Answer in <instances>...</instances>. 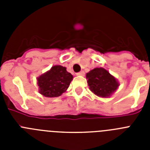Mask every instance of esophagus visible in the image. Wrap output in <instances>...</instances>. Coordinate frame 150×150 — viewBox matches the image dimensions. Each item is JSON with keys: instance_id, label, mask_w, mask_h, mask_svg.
Masks as SVG:
<instances>
[{"instance_id": "1", "label": "esophagus", "mask_w": 150, "mask_h": 150, "mask_svg": "<svg viewBox=\"0 0 150 150\" xmlns=\"http://www.w3.org/2000/svg\"><path fill=\"white\" fill-rule=\"evenodd\" d=\"M76 75H77V76H84L85 72L84 71H80V72L77 73V74H76Z\"/></svg>"}]
</instances>
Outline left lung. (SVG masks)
Wrapping results in <instances>:
<instances>
[{
  "instance_id": "left-lung-1",
  "label": "left lung",
  "mask_w": 150,
  "mask_h": 150,
  "mask_svg": "<svg viewBox=\"0 0 150 150\" xmlns=\"http://www.w3.org/2000/svg\"><path fill=\"white\" fill-rule=\"evenodd\" d=\"M87 83L89 89L97 96L107 98L119 87V83L103 67H96L86 74Z\"/></svg>"
}]
</instances>
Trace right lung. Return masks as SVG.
<instances>
[{"mask_svg": "<svg viewBox=\"0 0 150 150\" xmlns=\"http://www.w3.org/2000/svg\"><path fill=\"white\" fill-rule=\"evenodd\" d=\"M39 92L45 97L55 98L62 95L70 86L73 76L65 67L55 65L38 77Z\"/></svg>", "mask_w": 150, "mask_h": 150, "instance_id": "add662e5", "label": "right lung"}]
</instances>
